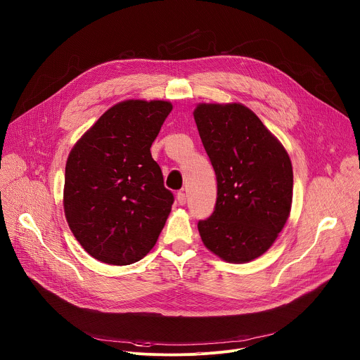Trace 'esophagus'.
Segmentation results:
<instances>
[{"label":"esophagus","mask_w":360,"mask_h":360,"mask_svg":"<svg viewBox=\"0 0 360 360\" xmlns=\"http://www.w3.org/2000/svg\"><path fill=\"white\" fill-rule=\"evenodd\" d=\"M176 199H178V203L179 205H185L186 203V195H185V192H178L176 193Z\"/></svg>","instance_id":"obj_1"}]
</instances>
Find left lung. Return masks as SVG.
Segmentation results:
<instances>
[{"label":"left lung","instance_id":"left-lung-1","mask_svg":"<svg viewBox=\"0 0 360 360\" xmlns=\"http://www.w3.org/2000/svg\"><path fill=\"white\" fill-rule=\"evenodd\" d=\"M193 118L218 182L212 215L198 222L202 242L226 262L253 261L272 246L290 214L288 152L242 104H199Z\"/></svg>","mask_w":360,"mask_h":360}]
</instances>
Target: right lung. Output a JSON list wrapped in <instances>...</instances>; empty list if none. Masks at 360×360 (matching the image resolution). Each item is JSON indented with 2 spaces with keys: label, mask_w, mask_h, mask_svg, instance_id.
<instances>
[{
  "label": "right lung",
  "mask_w": 360,
  "mask_h": 360,
  "mask_svg": "<svg viewBox=\"0 0 360 360\" xmlns=\"http://www.w3.org/2000/svg\"><path fill=\"white\" fill-rule=\"evenodd\" d=\"M172 104L128 99L110 108L71 149L64 211L77 240L108 265L138 262L157 243L174 195L150 145Z\"/></svg>",
  "instance_id": "1"
}]
</instances>
